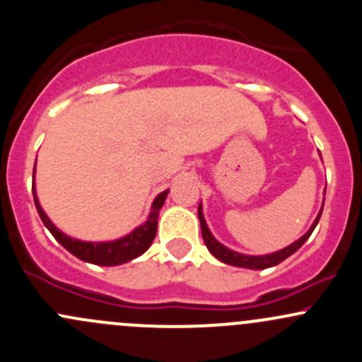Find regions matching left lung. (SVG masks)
<instances>
[{
    "label": "left lung",
    "instance_id": "left-lung-1",
    "mask_svg": "<svg viewBox=\"0 0 362 362\" xmlns=\"http://www.w3.org/2000/svg\"><path fill=\"white\" fill-rule=\"evenodd\" d=\"M324 194H326V191H324ZM322 208H324V204H322ZM322 208H320L319 215H317V218H315V221H313V224L310 226V229L305 233V235L301 236V238L296 240V242L291 243V245H287L286 249H280V250H276V252H272V254H262V255L240 254V252L228 249V247L222 245L221 242H217V240H215V236L210 233V229H208L206 221H204L202 203H199V206H198V217H199V224H202V233H203L204 245H206V249L210 250V254L214 255L215 259H218V261L224 262V264L238 266V268L266 269V268H273V266H276V264H280V262H282V261H286V259L289 257V255H293L294 252L298 250L299 247H301L303 243H305L306 240L310 238V235H312V233H313L315 226L319 224V218H320V215H322Z\"/></svg>",
    "mask_w": 362,
    "mask_h": 362
}]
</instances>
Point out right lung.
Returning <instances> with one entry per match:
<instances>
[{
    "label": "right lung",
    "mask_w": 362,
    "mask_h": 362,
    "mask_svg": "<svg viewBox=\"0 0 362 362\" xmlns=\"http://www.w3.org/2000/svg\"><path fill=\"white\" fill-rule=\"evenodd\" d=\"M35 171L36 160L35 170H33V198H35V204L36 210H38L40 218H42V222L45 224V228L52 233L54 238H56L69 254L78 257L80 261H86L98 266H119L124 264V262H129L133 261V259L140 257V255L152 245V242H154L156 238V233H158L159 210L163 208L164 199H166L170 191H163L160 194L156 196V199L152 202L151 214H148L147 221H145L144 224L138 226V228H134L129 235L122 236V238L110 240V242H82V240H76L64 235V233L61 231L59 228H56V224L47 217L42 204L38 202V196H36Z\"/></svg>",
    "instance_id": "obj_1"
}]
</instances>
